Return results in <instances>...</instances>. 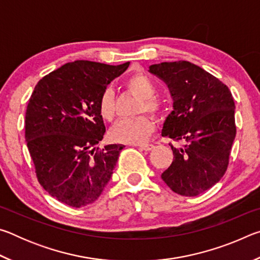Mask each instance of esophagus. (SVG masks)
<instances>
[{
    "instance_id": "1",
    "label": "esophagus",
    "mask_w": 260,
    "mask_h": 260,
    "mask_svg": "<svg viewBox=\"0 0 260 260\" xmlns=\"http://www.w3.org/2000/svg\"><path fill=\"white\" fill-rule=\"evenodd\" d=\"M135 147H139L140 149H142V150L149 151V150H152L155 146H153V144H135Z\"/></svg>"
}]
</instances>
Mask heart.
<instances>
[{
	"mask_svg": "<svg viewBox=\"0 0 260 260\" xmlns=\"http://www.w3.org/2000/svg\"><path fill=\"white\" fill-rule=\"evenodd\" d=\"M125 86L131 93L142 99L139 104L138 112H149L158 116L162 111V104L159 100L153 98L156 87L151 79L143 73H135L126 80ZM99 113L105 121H112L116 117L113 93L105 89L101 94L98 103ZM155 129V124L150 117L139 116L133 119H124L118 121L111 129V136L114 141L124 143H140L146 141Z\"/></svg>",
	"mask_w": 260,
	"mask_h": 260,
	"instance_id": "b5f03b06",
	"label": "heart"
}]
</instances>
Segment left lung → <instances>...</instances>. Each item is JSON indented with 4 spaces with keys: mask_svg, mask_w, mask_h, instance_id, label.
<instances>
[{
    "mask_svg": "<svg viewBox=\"0 0 260 260\" xmlns=\"http://www.w3.org/2000/svg\"><path fill=\"white\" fill-rule=\"evenodd\" d=\"M149 72L166 82L173 98L161 135L184 142L171 146L173 161L161 173L162 181L181 196L200 195L223 177L230 161L236 135L231 90L190 61L153 64Z\"/></svg>",
    "mask_w": 260,
    "mask_h": 260,
    "instance_id": "obj_1",
    "label": "left lung"
}]
</instances>
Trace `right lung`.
Wrapping results in <instances>:
<instances>
[{"label":"right lung","mask_w":260,"mask_h":260,"mask_svg":"<svg viewBox=\"0 0 260 260\" xmlns=\"http://www.w3.org/2000/svg\"><path fill=\"white\" fill-rule=\"evenodd\" d=\"M128 67L76 60L47 74L34 88L25 140L39 182L61 203L72 208L94 203L110 181L125 146L95 147L105 133L98 103Z\"/></svg>","instance_id":"1"}]
</instances>
